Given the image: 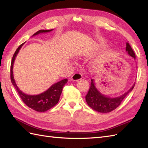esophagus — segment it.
Masks as SVG:
<instances>
[{
	"instance_id": "1",
	"label": "esophagus",
	"mask_w": 148,
	"mask_h": 148,
	"mask_svg": "<svg viewBox=\"0 0 148 148\" xmlns=\"http://www.w3.org/2000/svg\"><path fill=\"white\" fill-rule=\"evenodd\" d=\"M81 79H82V75H81L80 73H78V72L74 73L71 77V79L73 81H77Z\"/></svg>"
}]
</instances>
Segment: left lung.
Instances as JSON below:
<instances>
[{
    "instance_id": "8db88e82",
    "label": "left lung",
    "mask_w": 148,
    "mask_h": 148,
    "mask_svg": "<svg viewBox=\"0 0 148 148\" xmlns=\"http://www.w3.org/2000/svg\"><path fill=\"white\" fill-rule=\"evenodd\" d=\"M126 51L128 55L136 59V55L129 43L126 44ZM135 83L127 92L119 97H111L102 94L97 88L95 80L92 79L90 90L85 97L86 101L91 108L99 112H109L116 109L129 93L132 91Z\"/></svg>"
}]
</instances>
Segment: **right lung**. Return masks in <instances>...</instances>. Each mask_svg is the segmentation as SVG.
Masks as SVG:
<instances>
[{
    "label": "right lung",
    "mask_w": 148,
    "mask_h": 148,
    "mask_svg": "<svg viewBox=\"0 0 148 148\" xmlns=\"http://www.w3.org/2000/svg\"><path fill=\"white\" fill-rule=\"evenodd\" d=\"M52 30H53V29L40 30L33 34L32 37L37 36L40 34H45L51 32ZM23 45V44H22V45L18 47V49L16 50L13 56H12L11 64V83L12 85L14 86L16 90L18 95H20L21 100H23V102L28 107H29L30 108L37 112H45L52 108L53 107H54L58 102L60 97L61 93L62 92L63 87L67 83L68 80L67 79H64L62 81H58L57 83H55L52 84L48 90H46L41 93L37 94V95H28V94L22 92L18 87L14 79L13 65L16 57L17 55L18 54L19 51H20V50Z\"/></svg>",
    "instance_id": "obj_1"
}]
</instances>
